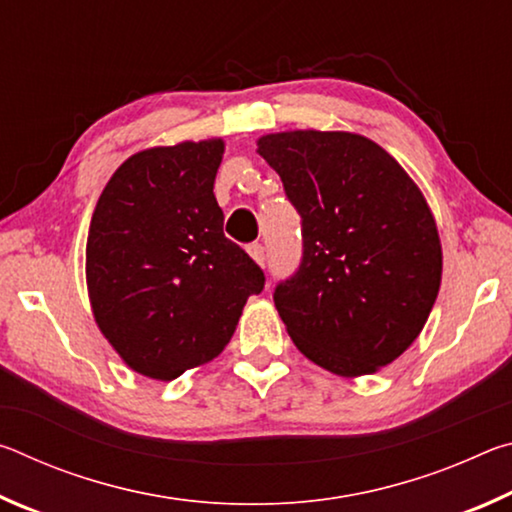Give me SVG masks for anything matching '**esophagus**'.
<instances>
[{
    "instance_id": "1",
    "label": "esophagus",
    "mask_w": 512,
    "mask_h": 512,
    "mask_svg": "<svg viewBox=\"0 0 512 512\" xmlns=\"http://www.w3.org/2000/svg\"><path fill=\"white\" fill-rule=\"evenodd\" d=\"M248 255L253 257L259 266H264V262H266V248H264V244H250L248 246Z\"/></svg>"
}]
</instances>
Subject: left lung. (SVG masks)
Listing matches in <instances>:
<instances>
[{"label":"left lung","mask_w":512,"mask_h":512,"mask_svg":"<svg viewBox=\"0 0 512 512\" xmlns=\"http://www.w3.org/2000/svg\"><path fill=\"white\" fill-rule=\"evenodd\" d=\"M257 153L302 219V262L273 293L296 348L341 377L388 366L418 339L443 275L418 185L357 133H271Z\"/></svg>","instance_id":"obj_1"}]
</instances>
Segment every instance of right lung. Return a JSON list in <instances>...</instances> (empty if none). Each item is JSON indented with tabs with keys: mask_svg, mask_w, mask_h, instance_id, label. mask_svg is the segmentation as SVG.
<instances>
[{
	"mask_svg": "<svg viewBox=\"0 0 512 512\" xmlns=\"http://www.w3.org/2000/svg\"><path fill=\"white\" fill-rule=\"evenodd\" d=\"M223 140L153 146L112 173L94 207L85 277L101 334L128 368L171 381L219 357L264 273L223 235Z\"/></svg>",
	"mask_w": 512,
	"mask_h": 512,
	"instance_id": "obj_1",
	"label": "right lung"
}]
</instances>
